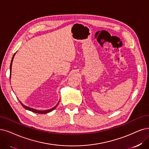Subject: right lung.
Segmentation results:
<instances>
[{"label": "right lung", "instance_id": "1", "mask_svg": "<svg viewBox=\"0 0 149 149\" xmlns=\"http://www.w3.org/2000/svg\"><path fill=\"white\" fill-rule=\"evenodd\" d=\"M15 54L13 55V57H12V59H11V63H10V78H11V65H12V62H13V58H14V57H15ZM19 102H20L22 106V107H23L24 108H25L26 109H27V110H29V111H31L33 112H35V113H38V114H46V113H48V112H51L52 111H53L54 109L56 108V107L57 106V105H58V103H57V104L56 106H54V108H51V109H50L45 110V111H39V110H37V109H33V108H30V107H28V106H25V105H24V104L20 102V101H19ZM58 103H59V102H58Z\"/></svg>", "mask_w": 149, "mask_h": 149}]
</instances>
